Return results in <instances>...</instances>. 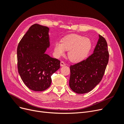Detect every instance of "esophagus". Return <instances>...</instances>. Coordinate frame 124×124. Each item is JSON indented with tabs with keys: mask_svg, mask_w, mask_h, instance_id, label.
Returning a JSON list of instances; mask_svg holds the SVG:
<instances>
[{
	"mask_svg": "<svg viewBox=\"0 0 124 124\" xmlns=\"http://www.w3.org/2000/svg\"><path fill=\"white\" fill-rule=\"evenodd\" d=\"M66 66V63L63 62H61V66L62 67V66Z\"/></svg>",
	"mask_w": 124,
	"mask_h": 124,
	"instance_id": "34e87169",
	"label": "esophagus"
}]
</instances>
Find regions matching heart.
<instances>
[{"mask_svg": "<svg viewBox=\"0 0 124 124\" xmlns=\"http://www.w3.org/2000/svg\"><path fill=\"white\" fill-rule=\"evenodd\" d=\"M92 44L91 40L77 34H71L63 38L62 42L58 41L54 45V53L59 57L68 52V57L73 62H79L84 59L91 51Z\"/></svg>", "mask_w": 124, "mask_h": 124, "instance_id": "heart-1", "label": "heart"}]
</instances>
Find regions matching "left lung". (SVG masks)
Returning <instances> with one entry per match:
<instances>
[{
  "label": "left lung",
  "mask_w": 124,
  "mask_h": 124,
  "mask_svg": "<svg viewBox=\"0 0 124 124\" xmlns=\"http://www.w3.org/2000/svg\"><path fill=\"white\" fill-rule=\"evenodd\" d=\"M93 53L86 59L71 65L69 86L74 92L85 93L91 92L102 80L108 62L107 42L102 36Z\"/></svg>",
  "instance_id": "obj_1"
}]
</instances>
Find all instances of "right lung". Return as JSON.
Returning <instances> with one entry per match:
<instances>
[{
    "instance_id": "obj_1",
    "label": "right lung",
    "mask_w": 124,
    "mask_h": 124,
    "mask_svg": "<svg viewBox=\"0 0 124 124\" xmlns=\"http://www.w3.org/2000/svg\"><path fill=\"white\" fill-rule=\"evenodd\" d=\"M48 31L46 26L32 25L17 48L18 73L25 85L33 91L49 87L52 75L60 68V61L45 53L50 46Z\"/></svg>"
}]
</instances>
